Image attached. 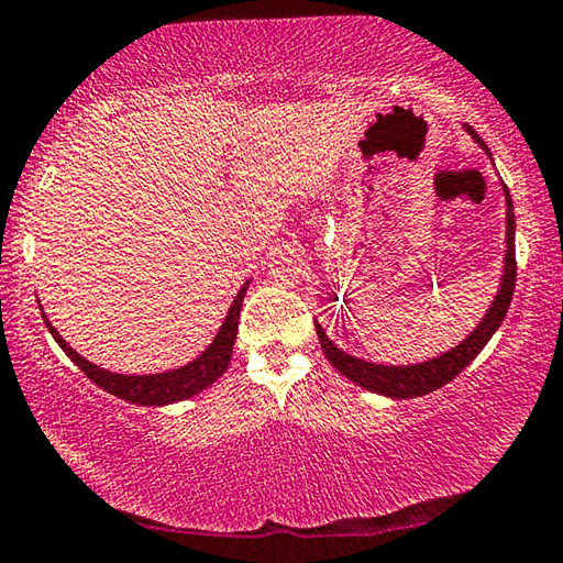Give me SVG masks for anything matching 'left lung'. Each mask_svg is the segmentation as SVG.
<instances>
[{
  "label": "left lung",
  "instance_id": "8db88e82",
  "mask_svg": "<svg viewBox=\"0 0 563 563\" xmlns=\"http://www.w3.org/2000/svg\"><path fill=\"white\" fill-rule=\"evenodd\" d=\"M464 132L472 136V140L486 152V156L494 162L489 146L484 144L482 136H478L468 124H464ZM504 201H506V239H504L506 249H504L501 282H499V289H496L494 301L489 303V309H486V314L474 327L472 334L462 339L456 346H451L449 352L423 358V362H417V364H379V362H366V358H358L354 354L344 352V349H339L329 339L324 327H321L319 321H314L321 352H324V356L329 358V364L334 366L339 374L346 376L349 382L362 386V389L389 396V399H417V396L441 389V386H446L454 376L462 374L464 368L478 356V352L489 344V339L496 334V329L501 327V321L511 303V294L516 284V249H514L516 219H514L511 195L506 187H504Z\"/></svg>",
  "mask_w": 563,
  "mask_h": 563
}]
</instances>
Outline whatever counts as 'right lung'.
<instances>
[{
  "mask_svg": "<svg viewBox=\"0 0 563 563\" xmlns=\"http://www.w3.org/2000/svg\"><path fill=\"white\" fill-rule=\"evenodd\" d=\"M249 282H244V287L236 291L232 307L227 311V319L221 321V329L217 331V336L211 339V344L205 349V352H201L197 358H191L189 364L169 368V372H156V374H119V372H109V368L91 364L89 358H85L79 352H74V349L64 342L59 331L49 324L44 309L42 307L40 309H42L44 324H47L49 334L54 336V342L62 346V352L67 354L97 386L119 396V399L140 404V407H167V404L191 399V396H197L199 391L209 389V386L227 372L229 362H232V349L239 331V311H242Z\"/></svg>",
  "mask_w": 563,
  "mask_h": 563,
  "instance_id": "1",
  "label": "right lung"
}]
</instances>
